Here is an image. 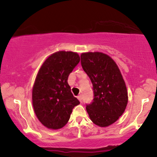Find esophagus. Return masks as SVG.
I'll return each mask as SVG.
<instances>
[{
    "label": "esophagus",
    "mask_w": 157,
    "mask_h": 157,
    "mask_svg": "<svg viewBox=\"0 0 157 157\" xmlns=\"http://www.w3.org/2000/svg\"><path fill=\"white\" fill-rule=\"evenodd\" d=\"M77 98H78L80 102H82V95H79L78 96H77Z\"/></svg>",
    "instance_id": "esophagus-1"
}]
</instances>
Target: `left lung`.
I'll return each mask as SVG.
<instances>
[{
    "instance_id": "left-lung-1",
    "label": "left lung",
    "mask_w": 157,
    "mask_h": 157,
    "mask_svg": "<svg viewBox=\"0 0 157 157\" xmlns=\"http://www.w3.org/2000/svg\"><path fill=\"white\" fill-rule=\"evenodd\" d=\"M81 65L91 80L93 99L86 110L95 125L108 126L125 111L128 93L120 69L114 61L102 52H86L80 56Z\"/></svg>"
}]
</instances>
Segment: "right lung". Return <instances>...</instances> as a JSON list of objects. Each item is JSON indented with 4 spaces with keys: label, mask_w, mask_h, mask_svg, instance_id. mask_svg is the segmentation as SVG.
<instances>
[{
    "label": "right lung",
    "mask_w": 157,
    "mask_h": 157,
    "mask_svg": "<svg viewBox=\"0 0 157 157\" xmlns=\"http://www.w3.org/2000/svg\"><path fill=\"white\" fill-rule=\"evenodd\" d=\"M80 62L73 52L52 54L41 66L32 90L34 112L41 123L58 129L67 124L75 106L80 104L67 83L69 74Z\"/></svg>",
    "instance_id": "right-lung-1"
}]
</instances>
